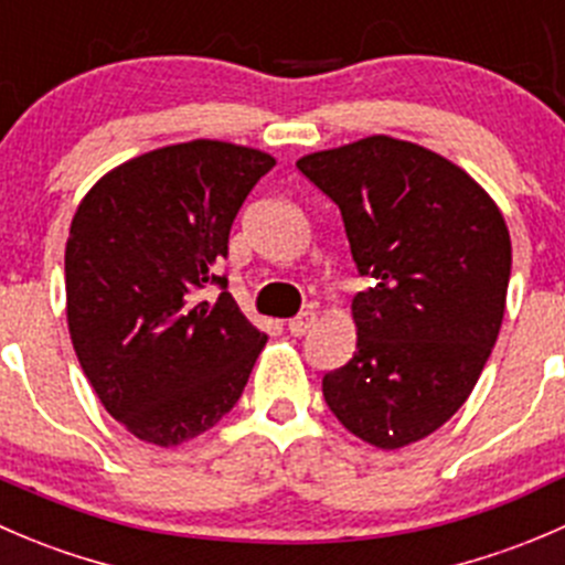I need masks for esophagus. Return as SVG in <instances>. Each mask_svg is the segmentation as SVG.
<instances>
[{"label":"esophagus","mask_w":565,"mask_h":565,"mask_svg":"<svg viewBox=\"0 0 565 565\" xmlns=\"http://www.w3.org/2000/svg\"><path fill=\"white\" fill-rule=\"evenodd\" d=\"M315 320H317L315 311H300L298 317H292V320L287 322V328L292 337H306V333L311 331V326H315Z\"/></svg>","instance_id":"34e87169"}]
</instances>
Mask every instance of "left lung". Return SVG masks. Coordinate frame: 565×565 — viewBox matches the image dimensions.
Returning a JSON list of instances; mask_svg holds the SVG:
<instances>
[{"label": "left lung", "mask_w": 565, "mask_h": 565, "mask_svg": "<svg viewBox=\"0 0 565 565\" xmlns=\"http://www.w3.org/2000/svg\"><path fill=\"white\" fill-rule=\"evenodd\" d=\"M339 206L355 270L353 359L322 375L350 434L381 450L441 428L472 394L505 315L511 237L502 212L445 157L364 137L298 160Z\"/></svg>", "instance_id": "8db88e82"}]
</instances>
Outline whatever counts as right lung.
I'll return each mask as SVG.
<instances>
[{"instance_id": "obj_1", "label": "right lung", "mask_w": 565, "mask_h": 565, "mask_svg": "<svg viewBox=\"0 0 565 565\" xmlns=\"http://www.w3.org/2000/svg\"><path fill=\"white\" fill-rule=\"evenodd\" d=\"M276 166L221 140L124 162L82 199L65 245L76 359L109 416L177 447L237 405L267 337L217 265L239 206ZM217 286V299L203 289Z\"/></svg>"}]
</instances>
